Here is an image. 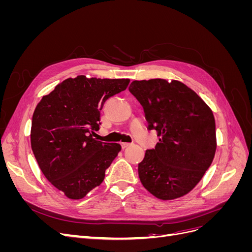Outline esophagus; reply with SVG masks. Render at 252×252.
Returning a JSON list of instances; mask_svg holds the SVG:
<instances>
[{"instance_id": "esophagus-1", "label": "esophagus", "mask_w": 252, "mask_h": 252, "mask_svg": "<svg viewBox=\"0 0 252 252\" xmlns=\"http://www.w3.org/2000/svg\"><path fill=\"white\" fill-rule=\"evenodd\" d=\"M121 146H122V148H127V147L130 146V143L123 142V143H121Z\"/></svg>"}]
</instances>
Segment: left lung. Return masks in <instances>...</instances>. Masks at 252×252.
<instances>
[{"mask_svg":"<svg viewBox=\"0 0 252 252\" xmlns=\"http://www.w3.org/2000/svg\"><path fill=\"white\" fill-rule=\"evenodd\" d=\"M129 91L144 108L148 129L158 143L139 164L143 186L161 200L187 194L209 168L217 149L211 109L182 82L163 79L133 81Z\"/></svg>","mask_w":252,"mask_h":252,"instance_id":"8db88e82","label":"left lung"}]
</instances>
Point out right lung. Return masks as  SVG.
I'll use <instances>...</instances> for the list:
<instances>
[{
  "instance_id": "1",
  "label": "right lung",
  "mask_w": 252,
  "mask_h": 252,
  "mask_svg": "<svg viewBox=\"0 0 252 252\" xmlns=\"http://www.w3.org/2000/svg\"><path fill=\"white\" fill-rule=\"evenodd\" d=\"M129 79L69 78L44 95L34 109L30 142L40 169L71 200L100 186L121 151L118 143L94 138L106 100L127 88Z\"/></svg>"
}]
</instances>
